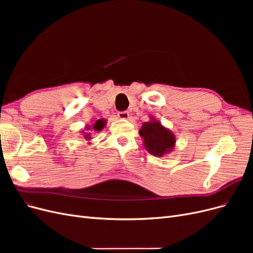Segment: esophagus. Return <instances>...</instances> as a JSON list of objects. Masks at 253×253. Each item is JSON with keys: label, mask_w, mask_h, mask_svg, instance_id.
<instances>
[{"label": "esophagus", "mask_w": 253, "mask_h": 253, "mask_svg": "<svg viewBox=\"0 0 253 253\" xmlns=\"http://www.w3.org/2000/svg\"><path fill=\"white\" fill-rule=\"evenodd\" d=\"M117 116L119 119H128L129 114L127 112H119L117 114Z\"/></svg>", "instance_id": "34e87169"}]
</instances>
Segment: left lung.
Instances as JSON below:
<instances>
[{
	"instance_id": "8db88e82",
	"label": "left lung",
	"mask_w": 253,
	"mask_h": 253,
	"mask_svg": "<svg viewBox=\"0 0 253 253\" xmlns=\"http://www.w3.org/2000/svg\"><path fill=\"white\" fill-rule=\"evenodd\" d=\"M139 135L142 137L145 150L154 156L162 157L171 153L175 148L176 137L174 133L153 116H150V121L143 122Z\"/></svg>"
}]
</instances>
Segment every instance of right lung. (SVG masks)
Listing matches in <instances>:
<instances>
[{
	"label": "right lung",
	"mask_w": 253,
	"mask_h": 253,
	"mask_svg": "<svg viewBox=\"0 0 253 253\" xmlns=\"http://www.w3.org/2000/svg\"><path fill=\"white\" fill-rule=\"evenodd\" d=\"M105 125H106V120L104 118L98 119L94 122L93 125H86L85 126H84V129H82L80 133L83 135L84 139L89 142L91 140V138H93L91 135H93L94 133L102 131Z\"/></svg>",
	"instance_id": "add662e5"
}]
</instances>
